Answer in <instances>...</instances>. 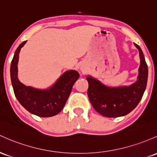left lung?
<instances>
[{"label": "left lung", "mask_w": 157, "mask_h": 157, "mask_svg": "<svg viewBox=\"0 0 157 157\" xmlns=\"http://www.w3.org/2000/svg\"><path fill=\"white\" fill-rule=\"evenodd\" d=\"M140 55V67L138 80L130 86L106 87L92 77H86L89 82L88 96L94 109L104 116L120 117L130 113L142 99L147 81V65L144 55L135 44Z\"/></svg>", "instance_id": "1"}]
</instances>
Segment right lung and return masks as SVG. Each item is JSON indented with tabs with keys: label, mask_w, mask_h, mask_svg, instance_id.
Instances as JSON below:
<instances>
[{
	"label": "right lung",
	"mask_w": 157,
	"mask_h": 157,
	"mask_svg": "<svg viewBox=\"0 0 157 157\" xmlns=\"http://www.w3.org/2000/svg\"><path fill=\"white\" fill-rule=\"evenodd\" d=\"M26 42L27 41L22 42L16 49L10 66L12 85L15 97L20 104L32 114L40 117H51L57 115L65 106L72 86L80 75L76 71H66L48 90H39L25 86L17 77V64L18 53Z\"/></svg>",
	"instance_id": "1"
}]
</instances>
